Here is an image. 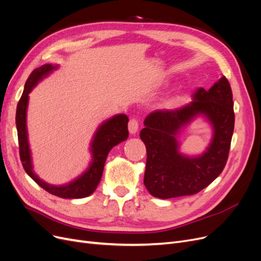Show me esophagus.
Here are the masks:
<instances>
[{
  "label": "esophagus",
  "instance_id": "1",
  "mask_svg": "<svg viewBox=\"0 0 261 261\" xmlns=\"http://www.w3.org/2000/svg\"><path fill=\"white\" fill-rule=\"evenodd\" d=\"M128 129H129V132L131 134H135L138 132L139 130V121L137 119L132 118L130 121H129V124H128Z\"/></svg>",
  "mask_w": 261,
  "mask_h": 261
}]
</instances>
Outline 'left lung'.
<instances>
[{
    "mask_svg": "<svg viewBox=\"0 0 261 261\" xmlns=\"http://www.w3.org/2000/svg\"><path fill=\"white\" fill-rule=\"evenodd\" d=\"M198 116L211 122L214 137L206 152L186 156L178 151L176 135ZM144 126L140 138L147 150L144 185L149 193L162 199L198 193L219 177L228 159L234 127L228 80L223 75L208 90L199 87L184 107L150 113Z\"/></svg>",
    "mask_w": 261,
    "mask_h": 261,
    "instance_id": "8db88e82",
    "label": "left lung"
}]
</instances>
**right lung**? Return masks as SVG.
<instances>
[{
  "instance_id": "1",
  "label": "right lung",
  "mask_w": 261,
  "mask_h": 261,
  "mask_svg": "<svg viewBox=\"0 0 261 261\" xmlns=\"http://www.w3.org/2000/svg\"><path fill=\"white\" fill-rule=\"evenodd\" d=\"M59 66L51 64L42 65L30 74L24 85L23 94H22L16 112V126L18 131V141L20 149V159L27 174L50 194L62 198H83L89 196L97 189L101 176L103 173L105 163L110 150L119 143L126 141L129 137L128 131V116L118 114L103 121L94 134V138L90 143V152H92V161L89 163L86 171L71 182L63 186H53L41 180L33 169L32 155L28 138L27 129V111L29 105V94L43 77L49 75L53 70L58 69Z\"/></svg>"
}]
</instances>
